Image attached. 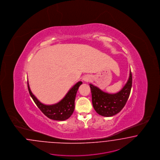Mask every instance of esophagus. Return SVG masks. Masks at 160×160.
I'll return each mask as SVG.
<instances>
[{
    "instance_id": "34e87169",
    "label": "esophagus",
    "mask_w": 160,
    "mask_h": 160,
    "mask_svg": "<svg viewBox=\"0 0 160 160\" xmlns=\"http://www.w3.org/2000/svg\"><path fill=\"white\" fill-rule=\"evenodd\" d=\"M91 78L89 76V75H85L83 77V81H85V82H88L89 80H90Z\"/></svg>"
}]
</instances>
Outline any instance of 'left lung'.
I'll use <instances>...</instances> for the list:
<instances>
[{
	"instance_id": "left-lung-1",
	"label": "left lung",
	"mask_w": 160,
	"mask_h": 160,
	"mask_svg": "<svg viewBox=\"0 0 160 160\" xmlns=\"http://www.w3.org/2000/svg\"><path fill=\"white\" fill-rule=\"evenodd\" d=\"M132 78L130 70L128 81L122 89L116 93L105 92L90 83L92 102L94 109L103 117H112L119 112L123 108L129 98L132 87Z\"/></svg>"
}]
</instances>
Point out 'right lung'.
<instances>
[{
    "instance_id": "1",
    "label": "right lung",
    "mask_w": 160,
    "mask_h": 160,
    "mask_svg": "<svg viewBox=\"0 0 160 160\" xmlns=\"http://www.w3.org/2000/svg\"><path fill=\"white\" fill-rule=\"evenodd\" d=\"M82 83L79 81L68 92L66 95L59 102L53 105H45L41 102L32 92L28 81L29 92L37 107L49 118L56 121H65L69 118L75 109V100L78 89Z\"/></svg>"
}]
</instances>
